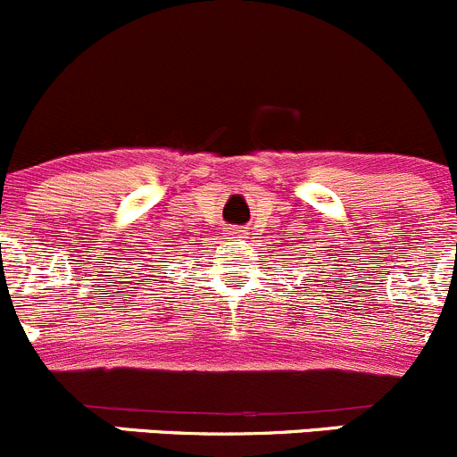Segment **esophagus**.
<instances>
[{
  "label": "esophagus",
  "instance_id": "1",
  "mask_svg": "<svg viewBox=\"0 0 457 457\" xmlns=\"http://www.w3.org/2000/svg\"><path fill=\"white\" fill-rule=\"evenodd\" d=\"M230 235H239V230L233 228V230H230Z\"/></svg>",
  "mask_w": 457,
  "mask_h": 457
}]
</instances>
